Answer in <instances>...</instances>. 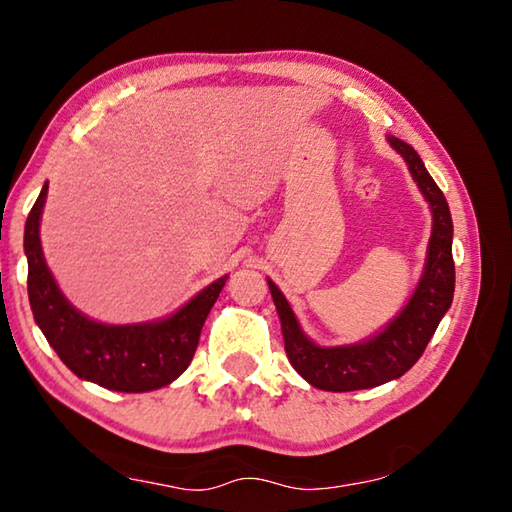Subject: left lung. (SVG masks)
I'll return each instance as SVG.
<instances>
[{
    "label": "left lung",
    "mask_w": 512,
    "mask_h": 512,
    "mask_svg": "<svg viewBox=\"0 0 512 512\" xmlns=\"http://www.w3.org/2000/svg\"><path fill=\"white\" fill-rule=\"evenodd\" d=\"M388 142L409 164L411 176L418 183L422 196L427 198L433 214L427 264H424L418 287L400 314L368 341L323 348V345L307 339L287 298L268 280V289H271L277 316L282 323L284 350H287L291 366L298 370L302 379H307L320 391H361V388H375L402 377L422 357L424 348H427L454 298V225L445 194L433 183L413 146L397 140V137H388Z\"/></svg>",
    "instance_id": "left-lung-1"
}]
</instances>
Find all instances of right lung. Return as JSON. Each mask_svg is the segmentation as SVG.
Here are the masks:
<instances>
[{"label":"right lung","instance_id":"add662e5","mask_svg":"<svg viewBox=\"0 0 512 512\" xmlns=\"http://www.w3.org/2000/svg\"><path fill=\"white\" fill-rule=\"evenodd\" d=\"M45 183L24 228L29 262V302L33 318L60 361L76 377L117 393H146L183 375L201 339V329L228 275L180 307L169 318L137 325H103L72 307L51 275L40 246V216Z\"/></svg>","mask_w":512,"mask_h":512}]
</instances>
